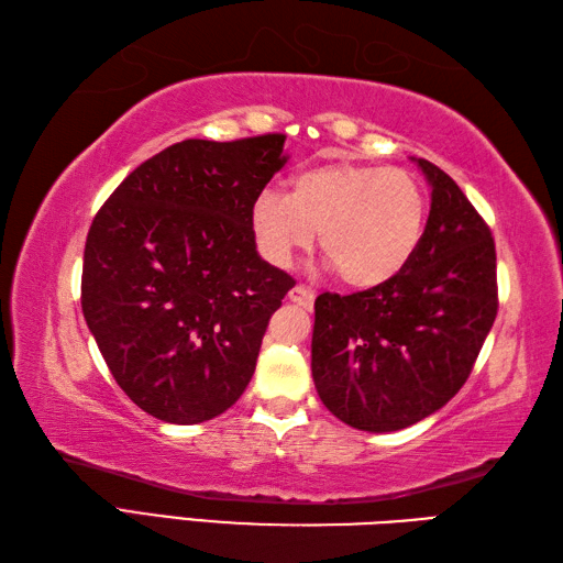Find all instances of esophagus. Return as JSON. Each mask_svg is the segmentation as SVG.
Returning <instances> with one entry per match:
<instances>
[{
	"label": "esophagus",
	"mask_w": 563,
	"mask_h": 563,
	"mask_svg": "<svg viewBox=\"0 0 563 563\" xmlns=\"http://www.w3.org/2000/svg\"><path fill=\"white\" fill-rule=\"evenodd\" d=\"M288 297H290V302H295L297 307L312 309L317 295H314L312 290H309V288H305V285H295V288L288 292Z\"/></svg>",
	"instance_id": "esophagus-1"
}]
</instances>
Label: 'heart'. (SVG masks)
<instances>
[{"instance_id":"obj_1","label":"heart","mask_w":563,"mask_h":563,"mask_svg":"<svg viewBox=\"0 0 563 563\" xmlns=\"http://www.w3.org/2000/svg\"><path fill=\"white\" fill-rule=\"evenodd\" d=\"M428 198L421 178L377 164H321L300 172L290 194L266 188L251 206V232L273 266H288L319 232L321 254L341 283L369 290L416 254Z\"/></svg>"}]
</instances>
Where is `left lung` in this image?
Returning a JSON list of instances; mask_svg holds the SVG:
<instances>
[{
  "label": "left lung",
  "mask_w": 563,
  "mask_h": 563,
  "mask_svg": "<svg viewBox=\"0 0 563 563\" xmlns=\"http://www.w3.org/2000/svg\"><path fill=\"white\" fill-rule=\"evenodd\" d=\"M418 166L433 194L406 268L377 288L324 292L314 302L319 399L369 433L401 430L442 409L472 375L498 312L492 230L440 166Z\"/></svg>",
  "instance_id": "obj_1"
}]
</instances>
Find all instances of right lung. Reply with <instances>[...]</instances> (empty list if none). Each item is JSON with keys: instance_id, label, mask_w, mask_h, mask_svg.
I'll return each mask as SVG.
<instances>
[{"instance_id": "obj_1", "label": "right lung", "mask_w": 563, "mask_h": 563, "mask_svg": "<svg viewBox=\"0 0 563 563\" xmlns=\"http://www.w3.org/2000/svg\"><path fill=\"white\" fill-rule=\"evenodd\" d=\"M285 135L184 140L103 202L84 246L81 312L130 399L166 423L220 416L256 369L295 285L256 251L251 206L288 162Z\"/></svg>"}]
</instances>
